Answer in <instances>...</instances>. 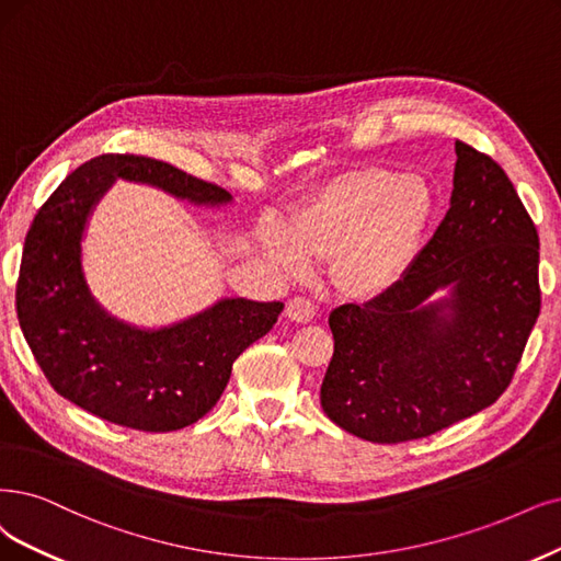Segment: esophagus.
<instances>
[{
  "mask_svg": "<svg viewBox=\"0 0 561 561\" xmlns=\"http://www.w3.org/2000/svg\"><path fill=\"white\" fill-rule=\"evenodd\" d=\"M314 314H317L314 302L305 296L288 300V305H286V317L296 323H309L314 319Z\"/></svg>",
  "mask_w": 561,
  "mask_h": 561,
  "instance_id": "obj_1",
  "label": "esophagus"
}]
</instances>
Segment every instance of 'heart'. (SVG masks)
I'll return each instance as SVG.
<instances>
[{"instance_id": "heart-1", "label": "heart", "mask_w": 561, "mask_h": 561, "mask_svg": "<svg viewBox=\"0 0 561 561\" xmlns=\"http://www.w3.org/2000/svg\"><path fill=\"white\" fill-rule=\"evenodd\" d=\"M437 217V194L425 178L392 169H360L325 182L286 228L288 244L267 252L288 267L330 259L340 294L377 298L409 273Z\"/></svg>"}]
</instances>
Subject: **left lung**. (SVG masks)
<instances>
[{"label": "left lung", "instance_id": "obj_1", "mask_svg": "<svg viewBox=\"0 0 561 561\" xmlns=\"http://www.w3.org/2000/svg\"><path fill=\"white\" fill-rule=\"evenodd\" d=\"M450 207L390 291L333 309L325 416L371 444L423 439L494 404L541 312L538 233L504 169L455 140ZM439 290L449 296L431 298Z\"/></svg>", "mask_w": 561, "mask_h": 561}]
</instances>
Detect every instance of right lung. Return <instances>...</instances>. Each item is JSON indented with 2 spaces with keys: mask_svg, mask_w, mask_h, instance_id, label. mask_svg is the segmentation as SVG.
<instances>
[{
  "mask_svg": "<svg viewBox=\"0 0 561 561\" xmlns=\"http://www.w3.org/2000/svg\"><path fill=\"white\" fill-rule=\"evenodd\" d=\"M159 186L194 205L231 203L221 186L138 154H101L67 175L25 238L15 286L23 335L50 386L94 416L142 432H171L210 411L242 351L282 314V302L224 298L159 330L111 317L82 273V233L117 180Z\"/></svg>",
  "mask_w": 561,
  "mask_h": 561,
  "instance_id": "1",
  "label": "right lung"
}]
</instances>
